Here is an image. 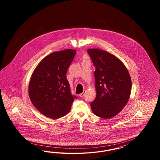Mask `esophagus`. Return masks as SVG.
<instances>
[{
    "mask_svg": "<svg viewBox=\"0 0 160 160\" xmlns=\"http://www.w3.org/2000/svg\"><path fill=\"white\" fill-rule=\"evenodd\" d=\"M85 91L86 90H84V92H82V93H81V94H80V96L81 97H82L84 96V92H85Z\"/></svg>",
    "mask_w": 160,
    "mask_h": 160,
    "instance_id": "34e87169",
    "label": "esophagus"
}]
</instances>
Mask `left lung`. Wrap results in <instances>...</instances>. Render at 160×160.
<instances>
[{
	"instance_id": "1",
	"label": "left lung",
	"mask_w": 160,
	"mask_h": 160,
	"mask_svg": "<svg viewBox=\"0 0 160 160\" xmlns=\"http://www.w3.org/2000/svg\"><path fill=\"white\" fill-rule=\"evenodd\" d=\"M96 67V97L91 102L92 112L108 119L117 115L130 97L131 80L125 65L114 55L98 48L87 50Z\"/></svg>"
}]
</instances>
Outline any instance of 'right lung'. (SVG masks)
Here are the masks:
<instances>
[{
	"mask_svg": "<svg viewBox=\"0 0 160 160\" xmlns=\"http://www.w3.org/2000/svg\"><path fill=\"white\" fill-rule=\"evenodd\" d=\"M76 51L66 49L50 54L35 68L29 84L31 102L44 116L58 119L71 110L76 96L70 92L66 73Z\"/></svg>",
	"mask_w": 160,
	"mask_h": 160,
	"instance_id": "1",
	"label": "right lung"
}]
</instances>
